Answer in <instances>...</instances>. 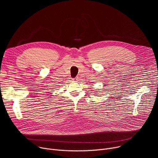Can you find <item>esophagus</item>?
Returning a JSON list of instances; mask_svg holds the SVG:
<instances>
[{"mask_svg": "<svg viewBox=\"0 0 158 158\" xmlns=\"http://www.w3.org/2000/svg\"><path fill=\"white\" fill-rule=\"evenodd\" d=\"M73 81H75V82L77 81V77H75V78H73Z\"/></svg>", "mask_w": 158, "mask_h": 158, "instance_id": "34e87169", "label": "esophagus"}]
</instances>
